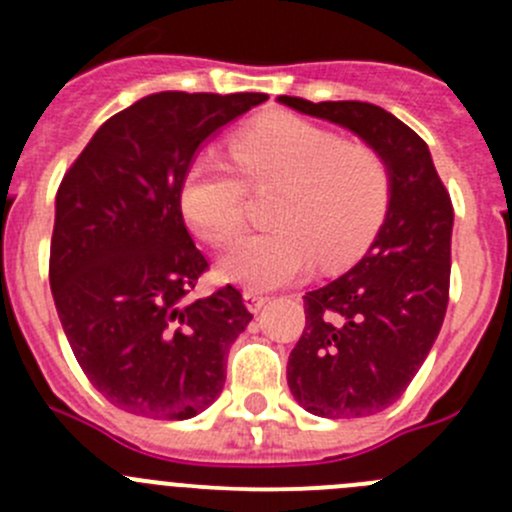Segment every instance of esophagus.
Instances as JSON below:
<instances>
[{
  "mask_svg": "<svg viewBox=\"0 0 512 512\" xmlns=\"http://www.w3.org/2000/svg\"><path fill=\"white\" fill-rule=\"evenodd\" d=\"M242 299H245V304H247V309H250V312H260L262 307H265L267 304V294H262V292H257V289H245V294H242Z\"/></svg>",
  "mask_w": 512,
  "mask_h": 512,
  "instance_id": "obj_1",
  "label": "esophagus"
}]
</instances>
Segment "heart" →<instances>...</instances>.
I'll list each match as a JSON object with an SVG mask.
<instances>
[{
    "mask_svg": "<svg viewBox=\"0 0 512 512\" xmlns=\"http://www.w3.org/2000/svg\"><path fill=\"white\" fill-rule=\"evenodd\" d=\"M230 160L203 153L180 185V210L195 235L225 247L245 227L247 193H270L272 230L245 237L223 275L252 289L280 287L319 262L359 260L391 205V168L376 148L297 116L262 118L232 133ZM243 178L240 179L239 175Z\"/></svg>",
    "mask_w": 512,
    "mask_h": 512,
    "instance_id": "obj_1",
    "label": "heart"
}]
</instances>
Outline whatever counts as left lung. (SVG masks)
I'll return each instance as SVG.
<instances>
[{
	"instance_id": "1",
	"label": "left lung",
	"mask_w": 512,
	"mask_h": 512,
	"mask_svg": "<svg viewBox=\"0 0 512 512\" xmlns=\"http://www.w3.org/2000/svg\"><path fill=\"white\" fill-rule=\"evenodd\" d=\"M364 138L391 168V205L374 245L329 285L304 294V332L287 361L299 406L324 418L379 414L431 352L451 289L453 205L426 141L364 101L280 96Z\"/></svg>"
}]
</instances>
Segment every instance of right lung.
<instances>
[{"label":"right lung","mask_w":512,"mask_h":512,"mask_svg":"<svg viewBox=\"0 0 512 512\" xmlns=\"http://www.w3.org/2000/svg\"><path fill=\"white\" fill-rule=\"evenodd\" d=\"M267 94L163 91L108 118L56 193L49 282L76 361L118 409L183 421L225 384L227 349L252 314L225 285L193 299L210 270L180 185L195 151Z\"/></svg>","instance_id":"obj_1"}]
</instances>
